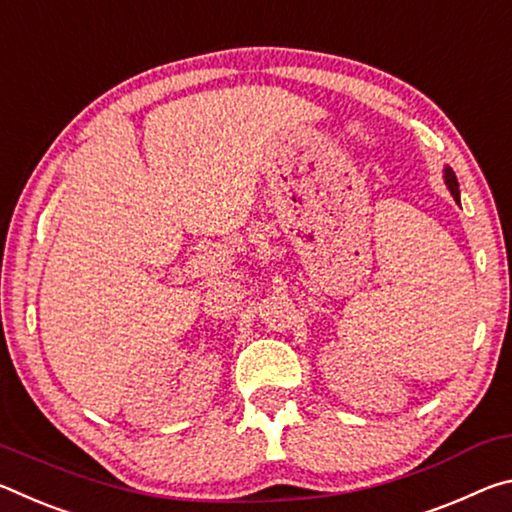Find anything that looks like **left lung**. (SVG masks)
Listing matches in <instances>:
<instances>
[{
	"label": "left lung",
	"mask_w": 512,
	"mask_h": 512,
	"mask_svg": "<svg viewBox=\"0 0 512 512\" xmlns=\"http://www.w3.org/2000/svg\"><path fill=\"white\" fill-rule=\"evenodd\" d=\"M445 183H447V188H449L451 195H454V199H456V201H460L458 179H456V174H454V170H451V167H445Z\"/></svg>",
	"instance_id": "1"
}]
</instances>
